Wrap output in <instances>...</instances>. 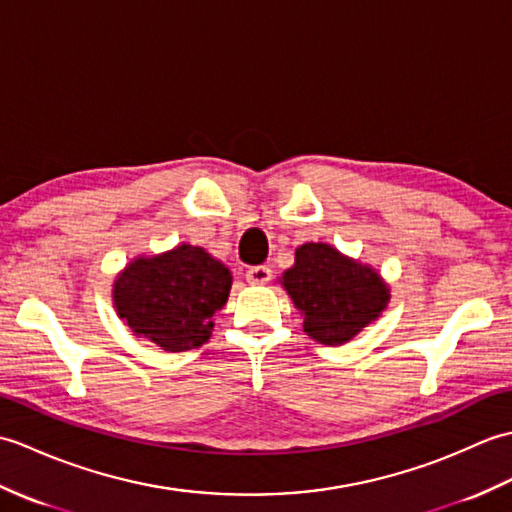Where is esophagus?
<instances>
[{"label": "esophagus", "instance_id": "esophagus-1", "mask_svg": "<svg viewBox=\"0 0 512 512\" xmlns=\"http://www.w3.org/2000/svg\"><path fill=\"white\" fill-rule=\"evenodd\" d=\"M249 285H267L271 280V269L267 265H258V267H249L245 274Z\"/></svg>", "mask_w": 512, "mask_h": 512}]
</instances>
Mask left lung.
<instances>
[{"label":"left lung","mask_w":512,"mask_h":512,"mask_svg":"<svg viewBox=\"0 0 512 512\" xmlns=\"http://www.w3.org/2000/svg\"><path fill=\"white\" fill-rule=\"evenodd\" d=\"M304 333L326 346H342L377 320L390 289L370 265H361L326 243H304L280 278Z\"/></svg>","instance_id":"left-lung-1"}]
</instances>
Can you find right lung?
<instances>
[{"label": "right lung", "instance_id": "1", "mask_svg": "<svg viewBox=\"0 0 512 512\" xmlns=\"http://www.w3.org/2000/svg\"><path fill=\"white\" fill-rule=\"evenodd\" d=\"M230 289V269L203 247L184 243L131 260L113 282V306L135 335L181 352L208 342Z\"/></svg>", "mask_w": 512, "mask_h": 512}]
</instances>
